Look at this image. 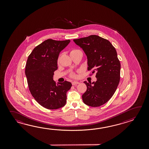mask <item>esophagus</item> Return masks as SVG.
Returning <instances> with one entry per match:
<instances>
[{
	"mask_svg": "<svg viewBox=\"0 0 149 149\" xmlns=\"http://www.w3.org/2000/svg\"><path fill=\"white\" fill-rule=\"evenodd\" d=\"M79 82H77V81H73V82H72V85H78V84H79Z\"/></svg>",
	"mask_w": 149,
	"mask_h": 149,
	"instance_id": "obj_1",
	"label": "esophagus"
}]
</instances>
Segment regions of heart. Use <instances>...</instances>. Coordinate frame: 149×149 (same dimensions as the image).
Instances as JSON below:
<instances>
[{"label": "heart", "mask_w": 149, "mask_h": 149, "mask_svg": "<svg viewBox=\"0 0 149 149\" xmlns=\"http://www.w3.org/2000/svg\"><path fill=\"white\" fill-rule=\"evenodd\" d=\"M76 51H78V49H73V50H72V51L70 52V54H72V53L76 52ZM59 61H60V57H58V59H57V63H59ZM70 77L71 78H76L77 77V75L75 73H71L70 74Z\"/></svg>", "instance_id": "1"}]
</instances>
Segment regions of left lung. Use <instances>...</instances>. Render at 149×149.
I'll return each mask as SVG.
<instances>
[{"instance_id":"obj_1","label":"left lung","mask_w":149,"mask_h":149,"mask_svg":"<svg viewBox=\"0 0 149 149\" xmlns=\"http://www.w3.org/2000/svg\"><path fill=\"white\" fill-rule=\"evenodd\" d=\"M85 52L88 70L96 73V82L84 81L87 90L82 101L92 107H98L109 101L114 94L120 79V63L117 51L107 39L96 35L73 39Z\"/></svg>"}]
</instances>
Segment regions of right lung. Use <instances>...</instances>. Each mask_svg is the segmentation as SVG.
Instances as JSON below:
<instances>
[{
    "instance_id": "right-lung-1",
    "label": "right lung",
    "mask_w": 149,
    "mask_h": 149,
    "mask_svg": "<svg viewBox=\"0 0 149 149\" xmlns=\"http://www.w3.org/2000/svg\"><path fill=\"white\" fill-rule=\"evenodd\" d=\"M70 42L47 39L33 49L26 61L25 73L29 91L35 100L47 109H57L66 104L67 92L72 84L65 81L56 85L53 75L61 51Z\"/></svg>"
}]
</instances>
